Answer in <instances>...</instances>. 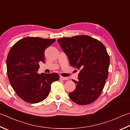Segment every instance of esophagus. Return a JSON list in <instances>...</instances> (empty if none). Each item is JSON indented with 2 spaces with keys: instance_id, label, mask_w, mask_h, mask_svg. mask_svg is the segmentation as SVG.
<instances>
[{
  "instance_id": "esophagus-1",
  "label": "esophagus",
  "mask_w": 130,
  "mask_h": 130,
  "mask_svg": "<svg viewBox=\"0 0 130 130\" xmlns=\"http://www.w3.org/2000/svg\"><path fill=\"white\" fill-rule=\"evenodd\" d=\"M60 78L61 80H63V81H65V80H68V78L62 77V76H60Z\"/></svg>"
}]
</instances>
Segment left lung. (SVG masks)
Listing matches in <instances>:
<instances>
[{
    "label": "left lung",
    "mask_w": 130,
    "mask_h": 130,
    "mask_svg": "<svg viewBox=\"0 0 130 130\" xmlns=\"http://www.w3.org/2000/svg\"><path fill=\"white\" fill-rule=\"evenodd\" d=\"M71 67L80 70L74 91L69 94L80 105L94 102L100 96L108 75L110 57L102 42L87 35L63 37L57 40Z\"/></svg>",
    "instance_id": "1"
}]
</instances>
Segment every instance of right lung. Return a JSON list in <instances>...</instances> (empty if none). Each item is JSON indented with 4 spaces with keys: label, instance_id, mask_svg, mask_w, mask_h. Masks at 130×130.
<instances>
[{
    "label": "right lung",
    "instance_id": "obj_1",
    "mask_svg": "<svg viewBox=\"0 0 130 130\" xmlns=\"http://www.w3.org/2000/svg\"><path fill=\"white\" fill-rule=\"evenodd\" d=\"M55 39L26 37L11 47L7 58L9 81L16 94L23 101L36 103L48 96L51 84L58 81L56 73L38 74L40 62H44V52Z\"/></svg>",
    "mask_w": 130,
    "mask_h": 130
}]
</instances>
